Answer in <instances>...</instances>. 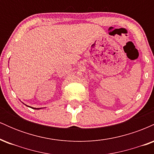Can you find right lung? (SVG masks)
<instances>
[{
  "mask_svg": "<svg viewBox=\"0 0 154 154\" xmlns=\"http://www.w3.org/2000/svg\"><path fill=\"white\" fill-rule=\"evenodd\" d=\"M32 109H36V108H32Z\"/></svg>",
  "mask_w": 154,
  "mask_h": 154,
  "instance_id": "obj_1",
  "label": "right lung"
}]
</instances>
